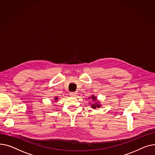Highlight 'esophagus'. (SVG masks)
Returning <instances> with one entry per match:
<instances>
[{"instance_id": "1", "label": "esophagus", "mask_w": 155, "mask_h": 155, "mask_svg": "<svg viewBox=\"0 0 155 155\" xmlns=\"http://www.w3.org/2000/svg\"><path fill=\"white\" fill-rule=\"evenodd\" d=\"M76 93H75V92H71V93H70V95L71 96H73V97H74V96H76Z\"/></svg>"}]
</instances>
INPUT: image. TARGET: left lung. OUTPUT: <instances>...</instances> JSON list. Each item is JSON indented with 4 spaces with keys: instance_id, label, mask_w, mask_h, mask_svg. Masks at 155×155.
I'll return each instance as SVG.
<instances>
[{
    "instance_id": "8db88e82",
    "label": "left lung",
    "mask_w": 155,
    "mask_h": 155,
    "mask_svg": "<svg viewBox=\"0 0 155 155\" xmlns=\"http://www.w3.org/2000/svg\"><path fill=\"white\" fill-rule=\"evenodd\" d=\"M90 98H91L92 101H96V97L95 96H93L92 97H89V99H90ZM101 107V104H99V101H97L96 103H93V104H91V107L93 108V109L99 108V107Z\"/></svg>"
}]
</instances>
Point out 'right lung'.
I'll return each instance as SVG.
<instances>
[{"label":"right lung","mask_w":155,"mask_h":155,"mask_svg":"<svg viewBox=\"0 0 155 155\" xmlns=\"http://www.w3.org/2000/svg\"><path fill=\"white\" fill-rule=\"evenodd\" d=\"M54 99H55V100H57V99H58V97H56V98Z\"/></svg>","instance_id":"1"}]
</instances>
